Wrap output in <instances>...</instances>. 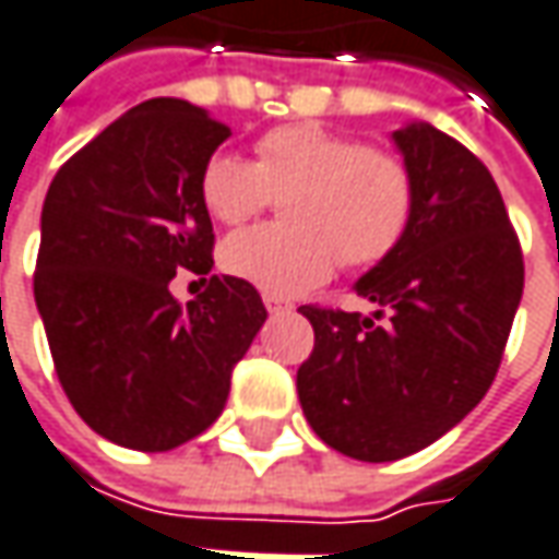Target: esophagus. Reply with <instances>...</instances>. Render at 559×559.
<instances>
[{
	"mask_svg": "<svg viewBox=\"0 0 559 559\" xmlns=\"http://www.w3.org/2000/svg\"><path fill=\"white\" fill-rule=\"evenodd\" d=\"M262 302H265V309H269L272 316H278V312H290V302H284L281 297H272V294H265Z\"/></svg>",
	"mask_w": 559,
	"mask_h": 559,
	"instance_id": "obj_1",
	"label": "esophagus"
}]
</instances>
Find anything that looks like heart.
<instances>
[{"label":"heart","mask_w":559,"mask_h":559,"mask_svg":"<svg viewBox=\"0 0 559 559\" xmlns=\"http://www.w3.org/2000/svg\"><path fill=\"white\" fill-rule=\"evenodd\" d=\"M201 194L225 225L260 216L278 198L287 225H262L222 243V269L272 297H299L346 265H374L402 243L414 216V179L390 151L316 123L269 129L257 164L216 154Z\"/></svg>","instance_id":"1"}]
</instances>
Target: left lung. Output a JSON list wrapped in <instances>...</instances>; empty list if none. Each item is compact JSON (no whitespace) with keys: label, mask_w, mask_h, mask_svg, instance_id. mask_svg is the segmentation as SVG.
Returning a JSON list of instances; mask_svg holds the SVG:
<instances>
[{"label":"left lung","mask_w":559,"mask_h":559,"mask_svg":"<svg viewBox=\"0 0 559 559\" xmlns=\"http://www.w3.org/2000/svg\"><path fill=\"white\" fill-rule=\"evenodd\" d=\"M414 179L402 243L356 281L371 316L299 306L316 349L299 365L302 414L356 461H399L489 393L523 297V253L491 173L430 123L393 132Z\"/></svg>","instance_id":"left-lung-1"}]
</instances>
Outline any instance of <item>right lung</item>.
Returning <instances> with one entry per match:
<instances>
[{"label":"right lung","mask_w":559,"mask_h":559,"mask_svg":"<svg viewBox=\"0 0 559 559\" xmlns=\"http://www.w3.org/2000/svg\"><path fill=\"white\" fill-rule=\"evenodd\" d=\"M231 129L182 98H151L51 179L33 297L70 405L135 452H169L225 408L231 371L265 321L253 284L211 275L203 166ZM188 267L207 290L179 307Z\"/></svg>","instance_id":"1"}]
</instances>
